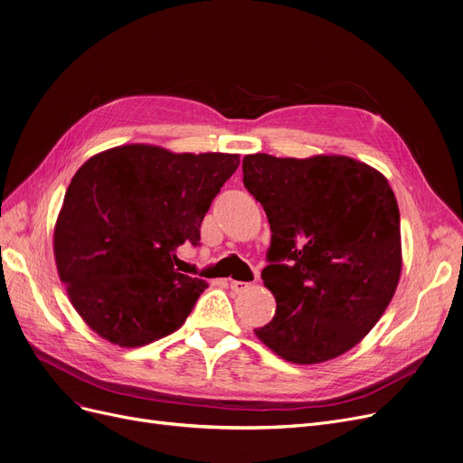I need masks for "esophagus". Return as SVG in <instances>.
<instances>
[{"label":"esophagus","mask_w":463,"mask_h":463,"mask_svg":"<svg viewBox=\"0 0 463 463\" xmlns=\"http://www.w3.org/2000/svg\"><path fill=\"white\" fill-rule=\"evenodd\" d=\"M229 287L234 290V293H246V290L251 287V283H248V281H236V279H231V281H229Z\"/></svg>","instance_id":"34e87169"}]
</instances>
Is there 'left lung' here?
<instances>
[{
  "label": "left lung",
  "mask_w": 463,
  "mask_h": 463,
  "mask_svg": "<svg viewBox=\"0 0 463 463\" xmlns=\"http://www.w3.org/2000/svg\"><path fill=\"white\" fill-rule=\"evenodd\" d=\"M244 185L269 217L264 287L274 319L260 342L295 364L353 349L381 319L402 274L400 210L388 180L345 156H246Z\"/></svg>",
  "instance_id": "obj_1"
}]
</instances>
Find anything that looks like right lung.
I'll list each match as a JSON object with an SVG mask.
<instances>
[{"label":"right lung","mask_w":463,"mask_h":463,"mask_svg":"<svg viewBox=\"0 0 463 463\" xmlns=\"http://www.w3.org/2000/svg\"><path fill=\"white\" fill-rule=\"evenodd\" d=\"M236 154H173L128 144L88 159L72 176L54 231L58 274L86 325L119 347L178 330L208 287L175 269L201 240Z\"/></svg>","instance_id":"right-lung-1"}]
</instances>
